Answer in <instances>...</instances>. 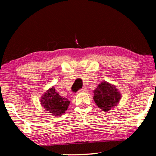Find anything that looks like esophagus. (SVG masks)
I'll return each mask as SVG.
<instances>
[{"instance_id": "obj_1", "label": "esophagus", "mask_w": 156, "mask_h": 156, "mask_svg": "<svg viewBox=\"0 0 156 156\" xmlns=\"http://www.w3.org/2000/svg\"><path fill=\"white\" fill-rule=\"evenodd\" d=\"M86 91H87V89H85V88H82V89H81L80 90H79V91L78 92H86Z\"/></svg>"}]
</instances>
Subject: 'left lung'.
Wrapping results in <instances>:
<instances>
[{"instance_id":"obj_1","label":"left lung","mask_w":156,"mask_h":156,"mask_svg":"<svg viewBox=\"0 0 156 156\" xmlns=\"http://www.w3.org/2000/svg\"><path fill=\"white\" fill-rule=\"evenodd\" d=\"M121 94L115 85L106 81L102 82L94 90V100L100 109L104 112L112 110L118 105Z\"/></svg>"}]
</instances>
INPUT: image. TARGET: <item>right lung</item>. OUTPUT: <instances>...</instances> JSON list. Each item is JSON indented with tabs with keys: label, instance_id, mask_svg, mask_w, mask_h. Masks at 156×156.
Masks as SVG:
<instances>
[{
	"label": "right lung",
	"instance_id": "obj_1",
	"mask_svg": "<svg viewBox=\"0 0 156 156\" xmlns=\"http://www.w3.org/2000/svg\"><path fill=\"white\" fill-rule=\"evenodd\" d=\"M40 102L44 109L53 116H62L65 114L70 104L69 100L61 97L53 87L42 96Z\"/></svg>",
	"mask_w": 156,
	"mask_h": 156
}]
</instances>
